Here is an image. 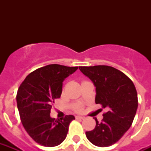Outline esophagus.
Masks as SVG:
<instances>
[{
  "instance_id": "34e87169",
  "label": "esophagus",
  "mask_w": 151,
  "mask_h": 151,
  "mask_svg": "<svg viewBox=\"0 0 151 151\" xmlns=\"http://www.w3.org/2000/svg\"><path fill=\"white\" fill-rule=\"evenodd\" d=\"M85 118V117H83V116H79V115H78V116H76V119H81L82 120Z\"/></svg>"
}]
</instances>
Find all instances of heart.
I'll use <instances>...</instances> for the list:
<instances>
[{"mask_svg": "<svg viewBox=\"0 0 151 151\" xmlns=\"http://www.w3.org/2000/svg\"><path fill=\"white\" fill-rule=\"evenodd\" d=\"M81 108H82V106L81 105V104H78V105H75V106H74V109L77 110H81Z\"/></svg>", "mask_w": 151, "mask_h": 151, "instance_id": "1", "label": "heart"}]
</instances>
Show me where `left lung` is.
I'll return each mask as SVG.
<instances>
[{
  "label": "left lung",
  "mask_w": 151,
  "mask_h": 151,
  "mask_svg": "<svg viewBox=\"0 0 151 151\" xmlns=\"http://www.w3.org/2000/svg\"><path fill=\"white\" fill-rule=\"evenodd\" d=\"M83 74L96 87V103L107 112L102 122L86 132L88 139L100 147L117 143L131 127L138 107L137 92L133 82L122 71L109 66H79Z\"/></svg>",
  "instance_id": "1"
}]
</instances>
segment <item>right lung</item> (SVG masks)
Listing matches in <instances>:
<instances>
[{"label": "right lung", "mask_w": 151, "mask_h": 151, "mask_svg": "<svg viewBox=\"0 0 151 151\" xmlns=\"http://www.w3.org/2000/svg\"><path fill=\"white\" fill-rule=\"evenodd\" d=\"M78 66L51 64L30 73L18 89L16 101L20 118L29 136L45 147H55L66 139L69 125L75 117L59 119L50 116L52 103L61 96L63 81Z\"/></svg>", "instance_id": "obj_1"}]
</instances>
